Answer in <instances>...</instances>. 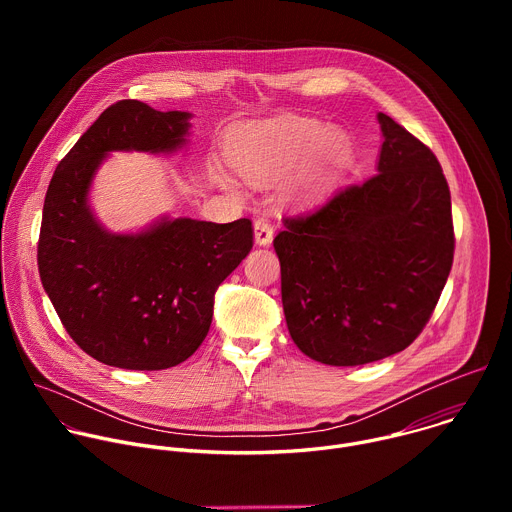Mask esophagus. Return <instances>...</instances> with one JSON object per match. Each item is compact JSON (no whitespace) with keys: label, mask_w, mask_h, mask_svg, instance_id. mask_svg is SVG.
<instances>
[{"label":"esophagus","mask_w":512,"mask_h":512,"mask_svg":"<svg viewBox=\"0 0 512 512\" xmlns=\"http://www.w3.org/2000/svg\"><path fill=\"white\" fill-rule=\"evenodd\" d=\"M253 229H255V243L257 245H269L271 243L273 225L269 221V216H257L255 223H253Z\"/></svg>","instance_id":"1"}]
</instances>
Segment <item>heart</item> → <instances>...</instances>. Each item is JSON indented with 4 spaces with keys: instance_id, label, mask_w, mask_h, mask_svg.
I'll return each instance as SVG.
<instances>
[{
    "instance_id": "heart-1",
    "label": "heart",
    "mask_w": 512,
    "mask_h": 512,
    "mask_svg": "<svg viewBox=\"0 0 512 512\" xmlns=\"http://www.w3.org/2000/svg\"><path fill=\"white\" fill-rule=\"evenodd\" d=\"M350 156V139L342 129L310 117H281L239 131L229 143L233 166L251 180L277 176L298 162L296 196L310 198L326 190Z\"/></svg>"
}]
</instances>
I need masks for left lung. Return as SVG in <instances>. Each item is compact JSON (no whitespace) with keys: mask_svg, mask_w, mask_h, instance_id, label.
Segmentation results:
<instances>
[{"mask_svg":"<svg viewBox=\"0 0 512 512\" xmlns=\"http://www.w3.org/2000/svg\"><path fill=\"white\" fill-rule=\"evenodd\" d=\"M377 174L287 216L273 239L287 330L310 358L356 367L405 350L454 261L452 198L433 152L379 113Z\"/></svg>","mask_w":512,"mask_h":512,"instance_id":"obj_1","label":"left lung"}]
</instances>
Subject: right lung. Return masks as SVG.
Wrapping results in <instances>:
<instances>
[{
    "label": "right lung",
    "instance_id": "1",
    "mask_svg": "<svg viewBox=\"0 0 512 512\" xmlns=\"http://www.w3.org/2000/svg\"><path fill=\"white\" fill-rule=\"evenodd\" d=\"M188 119L117 101L62 158L44 198L42 285L70 338L109 367L162 371L192 356L208 334L218 285L253 249L249 218H162L143 233L115 235L93 216L87 196L103 158L174 152L186 143Z\"/></svg>",
    "mask_w": 512,
    "mask_h": 512
}]
</instances>
